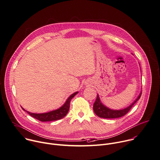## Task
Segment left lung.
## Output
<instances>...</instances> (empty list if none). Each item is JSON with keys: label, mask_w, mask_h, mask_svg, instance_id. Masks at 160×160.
Returning <instances> with one entry per match:
<instances>
[{"label": "left lung", "mask_w": 160, "mask_h": 160, "mask_svg": "<svg viewBox=\"0 0 160 160\" xmlns=\"http://www.w3.org/2000/svg\"><path fill=\"white\" fill-rule=\"evenodd\" d=\"M142 94V92H140V95L137 98V99L134 101V102L129 106L128 107L119 110H111L105 106H104L102 103H101L99 96L98 94L97 98L95 101V102L93 105V110L95 112V113L99 118H106V119H114V118H121L126 115L130 109L132 108V107L134 105V104L137 102V101L140 99Z\"/></svg>", "instance_id": "1"}]
</instances>
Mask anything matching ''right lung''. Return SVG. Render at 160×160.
I'll use <instances>...</instances> for the list:
<instances>
[{
	"mask_svg": "<svg viewBox=\"0 0 160 160\" xmlns=\"http://www.w3.org/2000/svg\"><path fill=\"white\" fill-rule=\"evenodd\" d=\"M78 92H76L71 94L67 101H66V103L63 105L62 107H61L60 108L49 112L47 113H31L29 112H27L23 108L22 109L25 111H26L28 114H29L31 116H32V118H34L35 119L42 121V122H46V121H57L63 118L68 113L69 109V103L71 99L73 98Z\"/></svg>",
	"mask_w": 160,
	"mask_h": 160,
	"instance_id": "right-lung-1",
	"label": "right lung"
}]
</instances>
